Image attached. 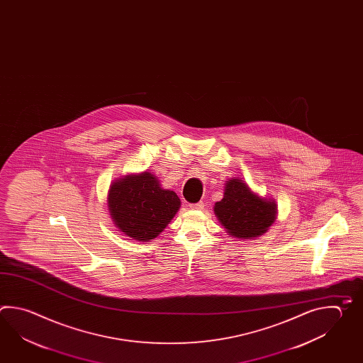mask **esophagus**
<instances>
[{
	"mask_svg": "<svg viewBox=\"0 0 363 363\" xmlns=\"http://www.w3.org/2000/svg\"><path fill=\"white\" fill-rule=\"evenodd\" d=\"M190 208L195 209V211H201V209H204V203L199 201V203H195V204H190Z\"/></svg>",
	"mask_w": 363,
	"mask_h": 363,
	"instance_id": "esophagus-1",
	"label": "esophagus"
}]
</instances>
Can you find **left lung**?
I'll list each match as a JSON object with an SVG mask.
<instances>
[{
	"label": "left lung",
	"mask_w": 363,
	"mask_h": 363,
	"mask_svg": "<svg viewBox=\"0 0 363 363\" xmlns=\"http://www.w3.org/2000/svg\"><path fill=\"white\" fill-rule=\"evenodd\" d=\"M215 213L230 235L239 239L259 237L277 218V203L261 198L239 178L225 185L223 198L215 204Z\"/></svg>",
	"instance_id": "obj_1"
}]
</instances>
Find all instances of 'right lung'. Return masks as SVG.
Segmentation results:
<instances>
[{
  "mask_svg": "<svg viewBox=\"0 0 363 363\" xmlns=\"http://www.w3.org/2000/svg\"><path fill=\"white\" fill-rule=\"evenodd\" d=\"M107 199L112 221L126 237L138 242L155 239L181 206L177 194L163 189L150 172L115 181Z\"/></svg>",
  "mask_w": 363,
  "mask_h": 363,
  "instance_id": "1",
  "label": "right lung"
}]
</instances>
